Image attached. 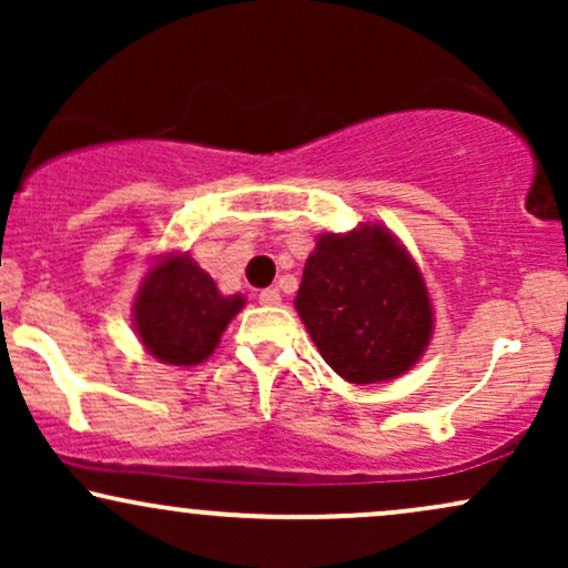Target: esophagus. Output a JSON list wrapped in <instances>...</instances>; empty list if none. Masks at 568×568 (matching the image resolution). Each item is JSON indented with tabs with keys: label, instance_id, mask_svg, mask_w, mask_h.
<instances>
[{
	"label": "esophagus",
	"instance_id": "esophagus-1",
	"mask_svg": "<svg viewBox=\"0 0 568 568\" xmlns=\"http://www.w3.org/2000/svg\"><path fill=\"white\" fill-rule=\"evenodd\" d=\"M280 291L277 288H264L262 293H258V302H262L264 306H277L280 304Z\"/></svg>",
	"mask_w": 568,
	"mask_h": 568
}]
</instances>
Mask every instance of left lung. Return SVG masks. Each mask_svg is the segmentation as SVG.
<instances>
[{
    "instance_id": "obj_1",
    "label": "left lung",
    "mask_w": 568,
    "mask_h": 568,
    "mask_svg": "<svg viewBox=\"0 0 568 568\" xmlns=\"http://www.w3.org/2000/svg\"><path fill=\"white\" fill-rule=\"evenodd\" d=\"M296 312L323 361L352 384L406 374L433 334L422 272L379 224L317 240L304 264Z\"/></svg>"
}]
</instances>
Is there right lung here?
<instances>
[{"label": "right lung", "mask_w": 568, "mask_h": 568, "mask_svg": "<svg viewBox=\"0 0 568 568\" xmlns=\"http://www.w3.org/2000/svg\"><path fill=\"white\" fill-rule=\"evenodd\" d=\"M245 298L221 296L189 253L160 262L135 296V331L143 347L171 366H197L213 349Z\"/></svg>", "instance_id": "obj_1"}]
</instances>
